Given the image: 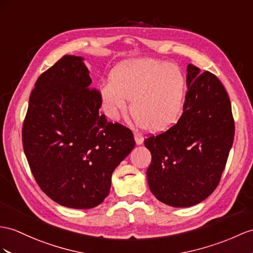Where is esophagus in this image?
Returning <instances> with one entry per match:
<instances>
[{
	"label": "esophagus",
	"instance_id": "obj_1",
	"mask_svg": "<svg viewBox=\"0 0 253 253\" xmlns=\"http://www.w3.org/2000/svg\"><path fill=\"white\" fill-rule=\"evenodd\" d=\"M134 138L135 141H136V145H141L144 143V137L140 133H134Z\"/></svg>",
	"mask_w": 253,
	"mask_h": 253
}]
</instances>
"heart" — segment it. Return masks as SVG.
I'll use <instances>...</instances> for the list:
<instances>
[{
    "instance_id": "obj_1",
    "label": "heart",
    "mask_w": 253,
    "mask_h": 253,
    "mask_svg": "<svg viewBox=\"0 0 253 253\" xmlns=\"http://www.w3.org/2000/svg\"><path fill=\"white\" fill-rule=\"evenodd\" d=\"M187 95V79L174 63L138 59L118 65L110 82L101 87L107 116L118 119L127 108L138 126L149 132H162L179 120Z\"/></svg>"
}]
</instances>
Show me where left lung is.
Instances as JSON below:
<instances>
[{"label":"left lung","mask_w":253,"mask_h":253,"mask_svg":"<svg viewBox=\"0 0 253 253\" xmlns=\"http://www.w3.org/2000/svg\"><path fill=\"white\" fill-rule=\"evenodd\" d=\"M188 92L175 126L145 139L151 152L147 179L166 205L190 207L219 184L233 145L235 126L229 95L213 74L187 67Z\"/></svg>","instance_id":"8db88e82"}]
</instances>
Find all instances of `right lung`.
Here are the masks:
<instances>
[{
  "label": "right lung",
  "instance_id": "add662e5",
  "mask_svg": "<svg viewBox=\"0 0 253 253\" xmlns=\"http://www.w3.org/2000/svg\"><path fill=\"white\" fill-rule=\"evenodd\" d=\"M84 58L64 55L35 83L22 126L31 171L58 204L93 208L109 193L112 175L135 146L133 133L100 114L101 93Z\"/></svg>",
  "mask_w": 253,
  "mask_h": 253
}]
</instances>
